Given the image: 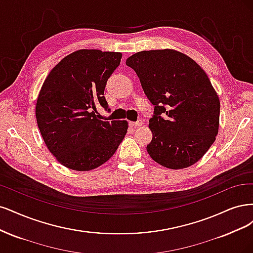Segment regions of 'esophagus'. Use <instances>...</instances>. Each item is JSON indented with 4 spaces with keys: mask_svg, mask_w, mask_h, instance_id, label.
Here are the masks:
<instances>
[{
    "mask_svg": "<svg viewBox=\"0 0 253 253\" xmlns=\"http://www.w3.org/2000/svg\"><path fill=\"white\" fill-rule=\"evenodd\" d=\"M129 124H130V126L136 127V126H142L143 125V122L141 120H138L136 122H129Z\"/></svg>",
    "mask_w": 253,
    "mask_h": 253,
    "instance_id": "1",
    "label": "esophagus"
}]
</instances>
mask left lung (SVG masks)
Returning a JSON list of instances; mask_svg holds the SVG:
<instances>
[{
  "mask_svg": "<svg viewBox=\"0 0 253 253\" xmlns=\"http://www.w3.org/2000/svg\"><path fill=\"white\" fill-rule=\"evenodd\" d=\"M154 105L147 151L170 169L197 163L215 141L219 100L206 72L173 49L140 51L126 60Z\"/></svg>",
  "mask_w": 253,
  "mask_h": 253,
  "instance_id": "left-lung-1",
  "label": "left lung"
}]
</instances>
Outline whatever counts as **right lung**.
<instances>
[{
    "mask_svg": "<svg viewBox=\"0 0 253 253\" xmlns=\"http://www.w3.org/2000/svg\"><path fill=\"white\" fill-rule=\"evenodd\" d=\"M121 59V52L81 49L65 56L44 81L37 123L47 148L63 166L78 171L99 167L125 137L126 121H102L96 115L99 105L108 108L104 90Z\"/></svg>",
    "mask_w": 253,
    "mask_h": 253,
    "instance_id": "right-lung-1",
    "label": "right lung"
}]
</instances>
